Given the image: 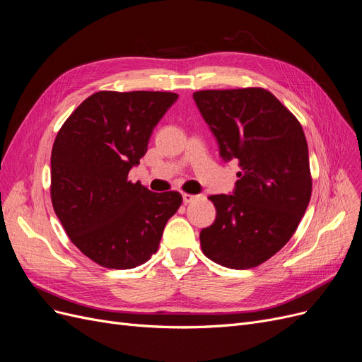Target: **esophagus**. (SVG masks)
Wrapping results in <instances>:
<instances>
[{
    "label": "esophagus",
    "instance_id": "34e87169",
    "mask_svg": "<svg viewBox=\"0 0 362 362\" xmlns=\"http://www.w3.org/2000/svg\"><path fill=\"white\" fill-rule=\"evenodd\" d=\"M199 196L197 194H190V193H182V201H184V204L187 205V204H190V202H193V201H196Z\"/></svg>",
    "mask_w": 362,
    "mask_h": 362
}]
</instances>
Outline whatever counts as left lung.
Returning <instances> with one entry per match:
<instances>
[{"label": "left lung", "instance_id": "1", "mask_svg": "<svg viewBox=\"0 0 362 362\" xmlns=\"http://www.w3.org/2000/svg\"><path fill=\"white\" fill-rule=\"evenodd\" d=\"M194 102L220 146L238 160L233 194H211L217 217L201 230L204 255L248 269L284 247L311 197L308 146L300 121L268 90H204Z\"/></svg>", "mask_w": 362, "mask_h": 362}]
</instances>
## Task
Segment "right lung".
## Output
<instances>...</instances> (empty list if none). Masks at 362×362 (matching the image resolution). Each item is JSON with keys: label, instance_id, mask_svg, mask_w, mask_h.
<instances>
[{"label": "right lung", "instance_id": "right-lung-1", "mask_svg": "<svg viewBox=\"0 0 362 362\" xmlns=\"http://www.w3.org/2000/svg\"><path fill=\"white\" fill-rule=\"evenodd\" d=\"M178 94L98 91L73 110L51 156V199L70 241L97 265L136 268L158 248L178 192L129 181L149 136Z\"/></svg>", "mask_w": 362, "mask_h": 362}]
</instances>
